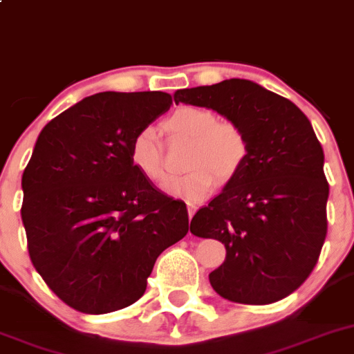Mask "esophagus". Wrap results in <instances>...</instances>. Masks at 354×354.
<instances>
[{
	"label": "esophagus",
	"mask_w": 354,
	"mask_h": 354,
	"mask_svg": "<svg viewBox=\"0 0 354 354\" xmlns=\"http://www.w3.org/2000/svg\"><path fill=\"white\" fill-rule=\"evenodd\" d=\"M195 211H197V207H195L194 204H188V218H194V214H195Z\"/></svg>",
	"instance_id": "esophagus-1"
}]
</instances>
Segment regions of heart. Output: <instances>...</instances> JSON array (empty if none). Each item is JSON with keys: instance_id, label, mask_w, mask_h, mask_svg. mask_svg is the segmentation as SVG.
I'll return each instance as SVG.
<instances>
[{"instance_id": "heart-1", "label": "heart", "mask_w": 354, "mask_h": 354, "mask_svg": "<svg viewBox=\"0 0 354 354\" xmlns=\"http://www.w3.org/2000/svg\"><path fill=\"white\" fill-rule=\"evenodd\" d=\"M169 138L188 142L185 167L190 173L174 181L171 194L192 202L202 201L212 192L216 178L230 181L247 159L249 145L242 129L230 121H218L204 107H181L160 124ZM129 162L147 181L162 187L167 181L166 159L156 129L142 128L129 142Z\"/></svg>"}]
</instances>
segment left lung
Segmentation results:
<instances>
[{"instance_id":"1","label":"left lung","mask_w":354,"mask_h":354,"mask_svg":"<svg viewBox=\"0 0 354 354\" xmlns=\"http://www.w3.org/2000/svg\"><path fill=\"white\" fill-rule=\"evenodd\" d=\"M174 102L212 109L239 126L249 152L221 194L192 218L190 232L225 243L212 289L240 304H270L310 277L327 235L324 149L287 98L247 79L178 90Z\"/></svg>"}]
</instances>
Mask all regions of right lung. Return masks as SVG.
Wrapping results in <instances>:
<instances>
[{"mask_svg":"<svg viewBox=\"0 0 354 354\" xmlns=\"http://www.w3.org/2000/svg\"><path fill=\"white\" fill-rule=\"evenodd\" d=\"M162 91L82 98L51 119L24 169L27 249L46 286L74 310L136 303L156 259L188 233V211L133 169L129 142L169 111Z\"/></svg>","mask_w":354,"mask_h":354,"instance_id":"right-lung-1","label":"right lung"}]
</instances>
